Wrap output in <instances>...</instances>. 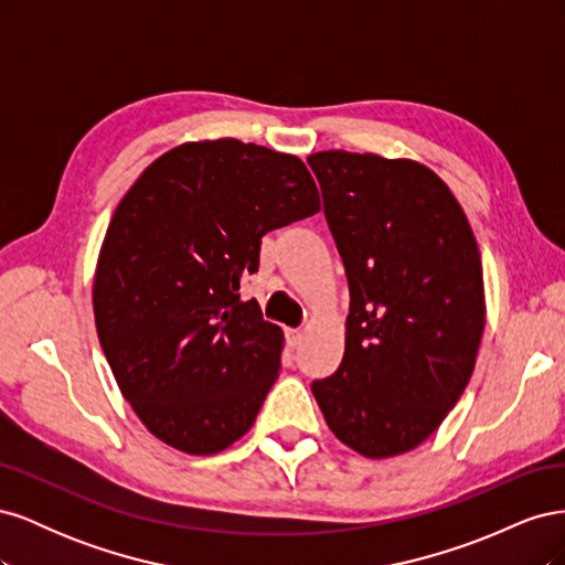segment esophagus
<instances>
[{
  "label": "esophagus",
  "instance_id": "obj_1",
  "mask_svg": "<svg viewBox=\"0 0 565 565\" xmlns=\"http://www.w3.org/2000/svg\"><path fill=\"white\" fill-rule=\"evenodd\" d=\"M301 339H303V332H301V330H287V341H289V347H299V344H301Z\"/></svg>",
  "mask_w": 565,
  "mask_h": 565
}]
</instances>
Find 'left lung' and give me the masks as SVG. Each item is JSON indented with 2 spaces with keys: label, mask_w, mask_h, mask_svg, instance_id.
Returning <instances> with one entry per match:
<instances>
[{
  "label": "left lung",
  "mask_w": 565,
  "mask_h": 565,
  "mask_svg": "<svg viewBox=\"0 0 565 565\" xmlns=\"http://www.w3.org/2000/svg\"><path fill=\"white\" fill-rule=\"evenodd\" d=\"M309 164L351 292L344 358L311 391L344 446L396 457L438 429L471 380L486 328L481 252L426 164L349 150Z\"/></svg>",
  "instance_id": "left-lung-1"
}]
</instances>
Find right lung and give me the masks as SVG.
Segmentation results:
<instances>
[{"instance_id":"right-lung-1","label":"right lung","mask_w":565,"mask_h":565,"mask_svg":"<svg viewBox=\"0 0 565 565\" xmlns=\"http://www.w3.org/2000/svg\"><path fill=\"white\" fill-rule=\"evenodd\" d=\"M320 210L297 156L237 139L167 150L119 200L94 273L100 349L146 429L185 455L241 440L285 337L241 282L262 237Z\"/></svg>"}]
</instances>
